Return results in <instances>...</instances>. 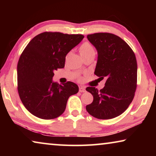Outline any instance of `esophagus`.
Instances as JSON below:
<instances>
[{
  "instance_id": "1",
  "label": "esophagus",
  "mask_w": 156,
  "mask_h": 156,
  "mask_svg": "<svg viewBox=\"0 0 156 156\" xmlns=\"http://www.w3.org/2000/svg\"><path fill=\"white\" fill-rule=\"evenodd\" d=\"M79 91L81 92V93H84V92H85V87L83 86H80L79 87Z\"/></svg>"
}]
</instances>
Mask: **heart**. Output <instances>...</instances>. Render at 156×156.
Wrapping results in <instances>:
<instances>
[{"label": "heart", "instance_id": "heart-1", "mask_svg": "<svg viewBox=\"0 0 156 156\" xmlns=\"http://www.w3.org/2000/svg\"><path fill=\"white\" fill-rule=\"evenodd\" d=\"M80 54L82 57H84L89 54H95V50L91 44L84 43L80 47Z\"/></svg>", "mask_w": 156, "mask_h": 156}]
</instances>
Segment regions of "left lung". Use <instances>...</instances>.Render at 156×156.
Listing matches in <instances>:
<instances>
[{
  "mask_svg": "<svg viewBox=\"0 0 156 156\" xmlns=\"http://www.w3.org/2000/svg\"><path fill=\"white\" fill-rule=\"evenodd\" d=\"M87 38L98 51L94 73L100 78L106 77L107 81L100 91L93 87L86 88L94 97L86 109L98 119H112L122 114L135 96L138 69L135 54L115 34L96 33L87 35Z\"/></svg>",
  "mask_w": 156,
  "mask_h": 156,
  "instance_id": "8db88e82",
  "label": "left lung"
}]
</instances>
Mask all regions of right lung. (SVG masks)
<instances>
[{"instance_id": "right-lung-1", "label": "right lung", "mask_w": 156, "mask_h": 156, "mask_svg": "<svg viewBox=\"0 0 156 156\" xmlns=\"http://www.w3.org/2000/svg\"><path fill=\"white\" fill-rule=\"evenodd\" d=\"M83 38L82 34L45 31L34 37L23 50L17 66L18 91L31 114L54 119L65 112L69 96L78 93L74 83L61 85L52 78L55 70L64 68L67 54Z\"/></svg>"}]
</instances>
